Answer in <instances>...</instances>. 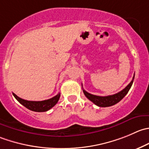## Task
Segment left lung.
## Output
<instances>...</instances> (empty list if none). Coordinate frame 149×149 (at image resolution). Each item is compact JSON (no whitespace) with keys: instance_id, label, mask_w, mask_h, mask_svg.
Instances as JSON below:
<instances>
[{"instance_id":"8db88e82","label":"left lung","mask_w":149,"mask_h":149,"mask_svg":"<svg viewBox=\"0 0 149 149\" xmlns=\"http://www.w3.org/2000/svg\"><path fill=\"white\" fill-rule=\"evenodd\" d=\"M134 78H135V75H134L132 80L131 81L130 83L126 86L124 89H122L121 92H118V93L115 94V95H108V96H97V95H94L92 94L89 93V92H86L84 89H83L84 94L85 96L88 98L90 101H92L93 103L97 105L99 107H109L111 105H113L119 102L122 99H123L124 97L129 92L130 89L132 86V83H133Z\"/></svg>"}]
</instances>
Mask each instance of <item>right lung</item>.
I'll return each mask as SVG.
<instances>
[{
    "mask_svg": "<svg viewBox=\"0 0 149 149\" xmlns=\"http://www.w3.org/2000/svg\"><path fill=\"white\" fill-rule=\"evenodd\" d=\"M13 95L22 105H24V107L28 108L30 111H36V112H44V111H49L57 103L60 97V94L58 93L56 96L53 97L49 100H46L29 101L19 97L14 93H13Z\"/></svg>",
    "mask_w": 149,
    "mask_h": 149,
    "instance_id": "right-lung-1",
    "label": "right lung"
}]
</instances>
